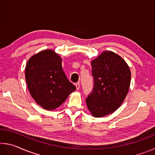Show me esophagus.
<instances>
[{
    "mask_svg": "<svg viewBox=\"0 0 155 155\" xmlns=\"http://www.w3.org/2000/svg\"><path fill=\"white\" fill-rule=\"evenodd\" d=\"M75 86H76V88H77V90H78V89L80 88V84L79 83H77L75 84Z\"/></svg>",
    "mask_w": 155,
    "mask_h": 155,
    "instance_id": "esophagus-1",
    "label": "esophagus"
}]
</instances>
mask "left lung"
Instances as JSON below:
<instances>
[{
  "mask_svg": "<svg viewBox=\"0 0 155 155\" xmlns=\"http://www.w3.org/2000/svg\"><path fill=\"white\" fill-rule=\"evenodd\" d=\"M94 87L86 103L94 117H101L114 112L121 105L129 90V67L121 57L104 51L91 61Z\"/></svg>",
  "mask_w": 155,
  "mask_h": 155,
  "instance_id": "8db88e82",
  "label": "left lung"
}]
</instances>
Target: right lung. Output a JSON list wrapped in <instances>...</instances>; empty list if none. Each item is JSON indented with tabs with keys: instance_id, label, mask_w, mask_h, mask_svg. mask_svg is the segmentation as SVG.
Masks as SVG:
<instances>
[{
	"instance_id": "1",
	"label": "right lung",
	"mask_w": 155,
	"mask_h": 155,
	"mask_svg": "<svg viewBox=\"0 0 155 155\" xmlns=\"http://www.w3.org/2000/svg\"><path fill=\"white\" fill-rule=\"evenodd\" d=\"M25 78L31 96L47 110L59 107L76 90L62 69L61 57L51 50L31 57L26 65Z\"/></svg>"
}]
</instances>
